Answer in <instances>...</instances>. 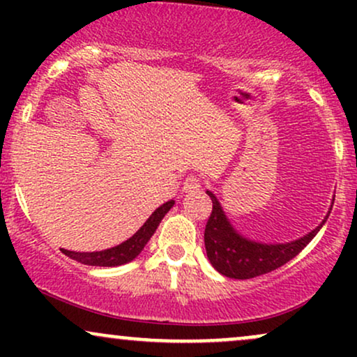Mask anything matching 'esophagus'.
Returning <instances> with one entry per match:
<instances>
[{
    "mask_svg": "<svg viewBox=\"0 0 357 357\" xmlns=\"http://www.w3.org/2000/svg\"><path fill=\"white\" fill-rule=\"evenodd\" d=\"M202 188V181H199L198 176H188L183 183V191L184 192H191V191H198Z\"/></svg>",
    "mask_w": 357,
    "mask_h": 357,
    "instance_id": "1",
    "label": "esophagus"
}]
</instances>
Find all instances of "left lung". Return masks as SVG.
Listing matches in <instances>:
<instances>
[{
  "mask_svg": "<svg viewBox=\"0 0 357 357\" xmlns=\"http://www.w3.org/2000/svg\"><path fill=\"white\" fill-rule=\"evenodd\" d=\"M206 195L213 202L211 216L204 228V247H206L208 260L221 275L238 278V280L264 275L292 260L317 235L331 213L327 211L322 223L301 238L287 243H265L241 235L228 220L218 198L211 191H206Z\"/></svg>",
  "mask_w": 357,
  "mask_h": 357,
  "instance_id": "left-lung-1",
  "label": "left lung"
}]
</instances>
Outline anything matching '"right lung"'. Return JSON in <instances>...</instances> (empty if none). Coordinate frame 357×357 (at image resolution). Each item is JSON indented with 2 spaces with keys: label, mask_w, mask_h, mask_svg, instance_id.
<instances>
[{
  "label": "right lung",
  "mask_w": 357,
  "mask_h": 357,
  "mask_svg": "<svg viewBox=\"0 0 357 357\" xmlns=\"http://www.w3.org/2000/svg\"><path fill=\"white\" fill-rule=\"evenodd\" d=\"M173 206L174 199H169V202L155 208V211L139 228L136 235H132L129 240L117 245V247L102 250V252H68V250H65L63 253L70 257L72 260L80 261L84 265H92V267H119V265L129 264L144 250L147 241L151 240V236L158 230L161 220L165 218L166 213Z\"/></svg>",
  "instance_id": "1"
}]
</instances>
